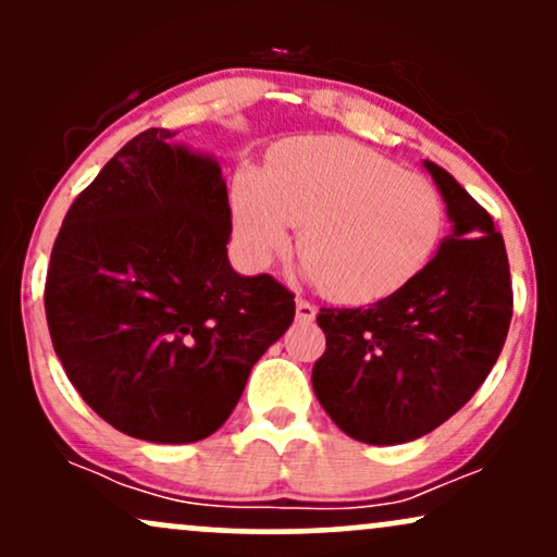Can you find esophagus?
Wrapping results in <instances>:
<instances>
[{"label":"esophagus","instance_id":"1","mask_svg":"<svg viewBox=\"0 0 557 557\" xmlns=\"http://www.w3.org/2000/svg\"><path fill=\"white\" fill-rule=\"evenodd\" d=\"M296 319H298V322H314V319H317V306L309 304V300L298 298L296 300Z\"/></svg>","mask_w":557,"mask_h":557}]
</instances>
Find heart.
I'll return each instance as SVG.
<instances>
[{
    "instance_id": "obj_1",
    "label": "heart",
    "mask_w": 557,
    "mask_h": 557,
    "mask_svg": "<svg viewBox=\"0 0 557 557\" xmlns=\"http://www.w3.org/2000/svg\"><path fill=\"white\" fill-rule=\"evenodd\" d=\"M445 222L443 196L426 177L345 138L287 140L264 175L246 172L233 190L243 264L270 267L298 227L304 274L348 306L411 285L437 257Z\"/></svg>"
}]
</instances>
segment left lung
Listing matches in <instances>:
<instances>
[{
	"label": "left lung",
	"instance_id": "obj_1",
	"mask_svg": "<svg viewBox=\"0 0 557 557\" xmlns=\"http://www.w3.org/2000/svg\"><path fill=\"white\" fill-rule=\"evenodd\" d=\"M450 235L432 264L369 309H322L317 400L348 437L400 445L437 430L487 380L513 314L508 253L495 222L450 172L424 159Z\"/></svg>",
	"mask_w": 557,
	"mask_h": 557
}]
</instances>
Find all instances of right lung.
Segmentation results:
<instances>
[{"mask_svg":"<svg viewBox=\"0 0 557 557\" xmlns=\"http://www.w3.org/2000/svg\"><path fill=\"white\" fill-rule=\"evenodd\" d=\"M149 127L67 209L49 261V335L81 398L146 443L209 437L285 335L296 300L230 267L227 185L212 154Z\"/></svg>","mask_w":557,"mask_h":557,"instance_id":"add662e5","label":"right lung"}]
</instances>
